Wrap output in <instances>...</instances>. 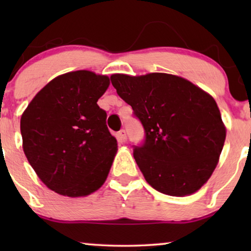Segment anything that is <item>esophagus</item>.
<instances>
[{
	"label": "esophagus",
	"instance_id": "obj_1",
	"mask_svg": "<svg viewBox=\"0 0 251 251\" xmlns=\"http://www.w3.org/2000/svg\"><path fill=\"white\" fill-rule=\"evenodd\" d=\"M118 138L121 143H126V130H120L119 133H118Z\"/></svg>",
	"mask_w": 251,
	"mask_h": 251
}]
</instances>
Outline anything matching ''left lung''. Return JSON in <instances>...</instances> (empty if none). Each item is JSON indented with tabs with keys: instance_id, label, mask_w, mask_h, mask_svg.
I'll use <instances>...</instances> for the list:
<instances>
[{
	"instance_id": "obj_1",
	"label": "left lung",
	"mask_w": 251,
	"mask_h": 251,
	"mask_svg": "<svg viewBox=\"0 0 251 251\" xmlns=\"http://www.w3.org/2000/svg\"><path fill=\"white\" fill-rule=\"evenodd\" d=\"M111 81L145 129V144L133 157L147 183L171 197L200 190L217 167L226 138L214 97L167 73L112 74Z\"/></svg>"
}]
</instances>
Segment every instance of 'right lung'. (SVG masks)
Segmentation results:
<instances>
[{"label":"right lung","mask_w":251,"mask_h":251,"mask_svg":"<svg viewBox=\"0 0 251 251\" xmlns=\"http://www.w3.org/2000/svg\"><path fill=\"white\" fill-rule=\"evenodd\" d=\"M107 75L74 71L51 80L20 119L23 150L42 183L68 198L99 190L111 170L118 142L97 105Z\"/></svg>","instance_id":"1"}]
</instances>
